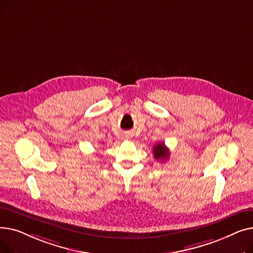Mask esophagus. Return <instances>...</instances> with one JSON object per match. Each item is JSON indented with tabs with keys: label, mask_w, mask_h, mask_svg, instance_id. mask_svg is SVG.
I'll return each mask as SVG.
<instances>
[{
	"label": "esophagus",
	"mask_w": 253,
	"mask_h": 253,
	"mask_svg": "<svg viewBox=\"0 0 253 253\" xmlns=\"http://www.w3.org/2000/svg\"><path fill=\"white\" fill-rule=\"evenodd\" d=\"M124 138H125V139H129V138H130V136L127 134V135H125V137H124Z\"/></svg>",
	"instance_id": "34e87169"
}]
</instances>
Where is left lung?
<instances>
[{"label": "left lung", "mask_w": 253, "mask_h": 253, "mask_svg": "<svg viewBox=\"0 0 253 253\" xmlns=\"http://www.w3.org/2000/svg\"><path fill=\"white\" fill-rule=\"evenodd\" d=\"M153 154H154V157L156 160L166 161L169 158V150L166 148L165 143H163V142H160V143L154 145Z\"/></svg>", "instance_id": "obj_1"}]
</instances>
